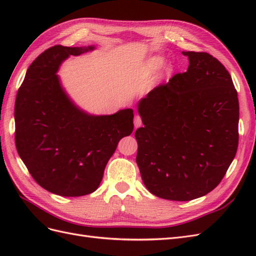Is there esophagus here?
Listing matches in <instances>:
<instances>
[{
  "instance_id": "obj_1",
  "label": "esophagus",
  "mask_w": 256,
  "mask_h": 256,
  "mask_svg": "<svg viewBox=\"0 0 256 256\" xmlns=\"http://www.w3.org/2000/svg\"><path fill=\"white\" fill-rule=\"evenodd\" d=\"M142 125V120H141V118L138 115H136V118H134V126H136V128H138V127H140Z\"/></svg>"
}]
</instances>
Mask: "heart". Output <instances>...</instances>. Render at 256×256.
<instances>
[{"instance_id": "obj_1", "label": "heart", "mask_w": 256, "mask_h": 256, "mask_svg": "<svg viewBox=\"0 0 256 256\" xmlns=\"http://www.w3.org/2000/svg\"><path fill=\"white\" fill-rule=\"evenodd\" d=\"M162 64V60L160 58H154L150 62V65L154 68H157Z\"/></svg>"}]
</instances>
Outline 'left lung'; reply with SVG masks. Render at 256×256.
Segmentation results:
<instances>
[{"mask_svg":"<svg viewBox=\"0 0 256 256\" xmlns=\"http://www.w3.org/2000/svg\"><path fill=\"white\" fill-rule=\"evenodd\" d=\"M188 70L138 104L136 164L154 196L191 200L214 190L238 147L239 102L232 76L206 52H182Z\"/></svg>","mask_w":256,"mask_h":256,"instance_id":"8db88e82","label":"left lung"}]
</instances>
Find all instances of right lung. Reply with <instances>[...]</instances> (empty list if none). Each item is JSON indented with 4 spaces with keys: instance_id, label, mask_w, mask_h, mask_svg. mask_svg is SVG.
<instances>
[{
    "instance_id": "obj_1",
    "label": "right lung",
    "mask_w": 256,
    "mask_h": 256,
    "mask_svg": "<svg viewBox=\"0 0 256 256\" xmlns=\"http://www.w3.org/2000/svg\"><path fill=\"white\" fill-rule=\"evenodd\" d=\"M94 47L54 46L30 65L14 104V141L34 180L54 194L94 192L122 138L134 131V111L90 115L68 98L56 74L69 56Z\"/></svg>"
}]
</instances>
